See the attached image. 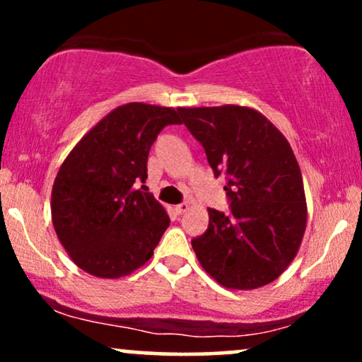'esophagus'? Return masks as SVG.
Segmentation results:
<instances>
[{
    "label": "esophagus",
    "instance_id": "34e87169",
    "mask_svg": "<svg viewBox=\"0 0 362 362\" xmlns=\"http://www.w3.org/2000/svg\"><path fill=\"white\" fill-rule=\"evenodd\" d=\"M173 211H175L177 214H184V213H187V211H189V204H187V202H182V204L173 207Z\"/></svg>",
    "mask_w": 362,
    "mask_h": 362
}]
</instances>
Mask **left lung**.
<instances>
[{
    "mask_svg": "<svg viewBox=\"0 0 362 362\" xmlns=\"http://www.w3.org/2000/svg\"><path fill=\"white\" fill-rule=\"evenodd\" d=\"M182 124L206 149L214 175H226L230 213L209 211L192 240L199 264L218 284L250 291L276 281L306 230L300 165L282 132L252 107H180Z\"/></svg>",
    "mask_w": 362,
    "mask_h": 362,
    "instance_id": "left-lung-1",
    "label": "left lung"
}]
</instances>
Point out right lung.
Masks as SVG:
<instances>
[{
  "label": "right lung",
  "mask_w": 362,
  "mask_h": 362,
  "mask_svg": "<svg viewBox=\"0 0 362 362\" xmlns=\"http://www.w3.org/2000/svg\"><path fill=\"white\" fill-rule=\"evenodd\" d=\"M178 109L131 102L78 141L52 185L57 238L81 271L100 279L129 276L151 259L170 218L146 182L149 148Z\"/></svg>",
  "instance_id": "right-lung-1"
}]
</instances>
